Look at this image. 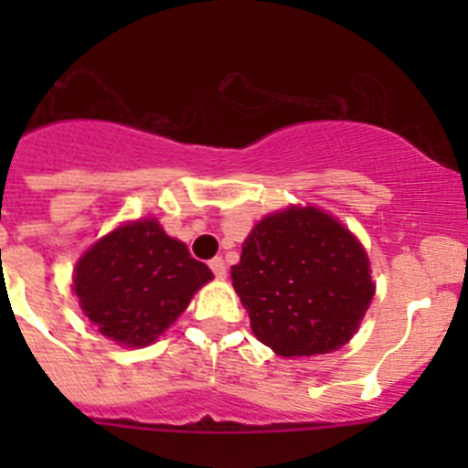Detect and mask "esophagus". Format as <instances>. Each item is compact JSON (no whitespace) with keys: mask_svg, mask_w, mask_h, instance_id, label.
Here are the masks:
<instances>
[{"mask_svg":"<svg viewBox=\"0 0 468 468\" xmlns=\"http://www.w3.org/2000/svg\"><path fill=\"white\" fill-rule=\"evenodd\" d=\"M208 267H210V271L215 274V279H225V276H227V264H225V260H222V258H213L208 262Z\"/></svg>","mask_w":468,"mask_h":468,"instance_id":"34e87169","label":"esophagus"}]
</instances>
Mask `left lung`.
I'll use <instances>...</instances> for the list:
<instances>
[{"instance_id":"left-lung-1","label":"left lung","mask_w":468,"mask_h":468,"mask_svg":"<svg viewBox=\"0 0 468 468\" xmlns=\"http://www.w3.org/2000/svg\"><path fill=\"white\" fill-rule=\"evenodd\" d=\"M231 281L255 337L285 358L340 349L375 295L361 243L312 206L255 225Z\"/></svg>"}]
</instances>
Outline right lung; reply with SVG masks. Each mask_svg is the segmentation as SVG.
<instances>
[{
    "label": "right lung",
    "instance_id": "right-lung-1",
    "mask_svg": "<svg viewBox=\"0 0 468 468\" xmlns=\"http://www.w3.org/2000/svg\"><path fill=\"white\" fill-rule=\"evenodd\" d=\"M210 279L208 267L185 243L156 220H138L107 234L77 262L74 292L105 337L144 346L177 321Z\"/></svg>",
    "mask_w": 468,
    "mask_h": 468
}]
</instances>
